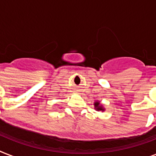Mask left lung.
I'll use <instances>...</instances> for the list:
<instances>
[{
    "label": "left lung",
    "mask_w": 156,
    "mask_h": 156,
    "mask_svg": "<svg viewBox=\"0 0 156 156\" xmlns=\"http://www.w3.org/2000/svg\"><path fill=\"white\" fill-rule=\"evenodd\" d=\"M94 105H95V108L97 110V111H104V108H103V106L100 104V102H95V104H94Z\"/></svg>",
    "instance_id": "obj_1"
}]
</instances>
